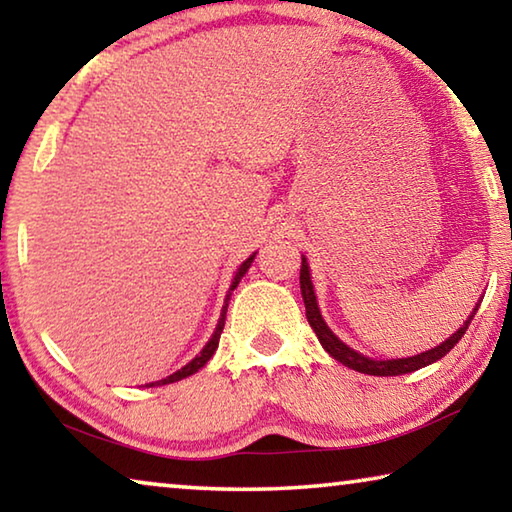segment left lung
<instances>
[{"label": "left lung", "instance_id": "8db88e82", "mask_svg": "<svg viewBox=\"0 0 512 512\" xmlns=\"http://www.w3.org/2000/svg\"><path fill=\"white\" fill-rule=\"evenodd\" d=\"M300 289H302V300H305V309H307V320L311 329H314L318 341L323 343V348L332 354L336 361H341L343 366H348L352 370H359V372H366V375H377V377H395V375H406V372H413V370H420L424 366H429V363L443 359L445 354L454 348V345L461 341V336L467 332V325L472 323V318L476 314V309L472 311V316L465 320V325L458 329L456 334L449 336L445 343H440L438 348H433L429 352H422L418 357H409V359H386V361H375V359H368L363 357V354L354 352L352 348H348L343 341L336 339L332 334V329L325 325L323 316H320L318 311V302H316V293H314V284H311V277H309V266H307V259L302 257V266H300Z\"/></svg>", "mask_w": 512, "mask_h": 512}]
</instances>
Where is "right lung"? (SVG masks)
Listing matches in <instances>:
<instances>
[{
	"mask_svg": "<svg viewBox=\"0 0 512 512\" xmlns=\"http://www.w3.org/2000/svg\"><path fill=\"white\" fill-rule=\"evenodd\" d=\"M253 259H255V253L250 255L244 264L239 266V271H237V275H235V280H232V284H230V291H228V296H225V305H223V311H221V318H219V325H216V329H214V334H212V339L207 341V345L203 348V352L201 354H196V357L187 363L185 368H180L178 372H173V375H169L167 379H162V381H155V384H171V381H178V379H183V377H189V375H194V372H198L201 370L207 361L212 359V354H214V350H216V345H219V339H221V332H223V325H225V311H228V300H230V296H232V291L237 289V284L241 282V277L246 275V271L250 268V264H253Z\"/></svg>",
	"mask_w": 512,
	"mask_h": 512,
	"instance_id": "add662e5",
	"label": "right lung"
}]
</instances>
